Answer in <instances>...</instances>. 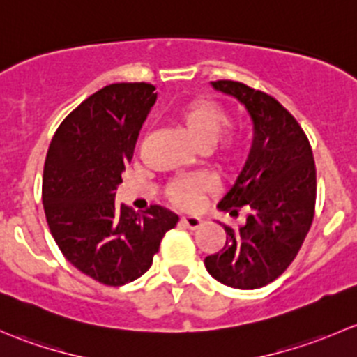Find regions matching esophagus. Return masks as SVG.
<instances>
[{"mask_svg": "<svg viewBox=\"0 0 357 357\" xmlns=\"http://www.w3.org/2000/svg\"><path fill=\"white\" fill-rule=\"evenodd\" d=\"M180 222H182V225L187 227L189 230H197L201 225H203V220L197 218V216H182Z\"/></svg>", "mask_w": 357, "mask_h": 357, "instance_id": "34e87169", "label": "esophagus"}]
</instances>
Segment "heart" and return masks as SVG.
<instances>
[{"label":"heart","instance_id":"heart-1","mask_svg":"<svg viewBox=\"0 0 357 357\" xmlns=\"http://www.w3.org/2000/svg\"><path fill=\"white\" fill-rule=\"evenodd\" d=\"M177 122L182 134L201 151H211L223 132L229 128V113L211 99H192L183 105L177 113ZM238 156V149L234 142H227L216 151V163L222 168L232 167ZM215 190V183L209 178L194 177L175 180L168 185L167 194L175 206L183 209L194 208L204 194Z\"/></svg>","mask_w":357,"mask_h":357}]
</instances>
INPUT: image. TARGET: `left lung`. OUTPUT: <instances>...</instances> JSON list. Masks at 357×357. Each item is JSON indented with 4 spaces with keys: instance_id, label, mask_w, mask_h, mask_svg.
<instances>
[{
    "instance_id": "1",
    "label": "left lung",
    "mask_w": 357,
    "mask_h": 357,
    "mask_svg": "<svg viewBox=\"0 0 357 357\" xmlns=\"http://www.w3.org/2000/svg\"><path fill=\"white\" fill-rule=\"evenodd\" d=\"M211 86L245 106L255 139L244 168L218 203L230 215L248 209L245 225H223L225 245L206 256L204 266L220 284L259 289L287 270L310 232L316 203L313 151L297 120L270 94L234 80Z\"/></svg>"
}]
</instances>
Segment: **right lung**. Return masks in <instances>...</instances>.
Instances as JSON below:
<instances>
[{"label": "right lung", "instance_id": "right-lung-1", "mask_svg": "<svg viewBox=\"0 0 357 357\" xmlns=\"http://www.w3.org/2000/svg\"><path fill=\"white\" fill-rule=\"evenodd\" d=\"M154 89L146 82L99 89L60 123L44 163L43 206L54 242L77 270L109 287L144 275L178 222L161 206L139 215L115 201Z\"/></svg>", "mask_w": 357, "mask_h": 357}]
</instances>
